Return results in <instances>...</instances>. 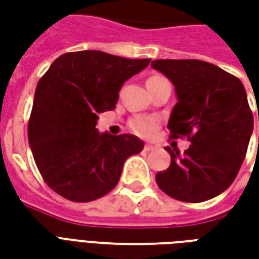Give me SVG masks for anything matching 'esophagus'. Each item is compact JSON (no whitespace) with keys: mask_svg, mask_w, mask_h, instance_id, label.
<instances>
[{"mask_svg":"<svg viewBox=\"0 0 259 259\" xmlns=\"http://www.w3.org/2000/svg\"><path fill=\"white\" fill-rule=\"evenodd\" d=\"M152 150H155V146H152V144H146L144 146V151H152Z\"/></svg>","mask_w":259,"mask_h":259,"instance_id":"esophagus-1","label":"esophagus"}]
</instances>
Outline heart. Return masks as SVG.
Listing matches in <instances>:
<instances>
[{
	"instance_id": "obj_1",
	"label": "heart",
	"mask_w": 259,
	"mask_h": 259,
	"mask_svg": "<svg viewBox=\"0 0 259 259\" xmlns=\"http://www.w3.org/2000/svg\"><path fill=\"white\" fill-rule=\"evenodd\" d=\"M152 77H162V76H152ZM158 126H159L158 119L151 118V116H139V118H135L130 122V129L141 137L151 136L158 129Z\"/></svg>"
}]
</instances>
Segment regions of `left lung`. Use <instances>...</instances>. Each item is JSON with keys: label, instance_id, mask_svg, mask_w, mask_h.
Segmentation results:
<instances>
[{"label": "left lung", "instance_id": "obj_1", "mask_svg": "<svg viewBox=\"0 0 259 259\" xmlns=\"http://www.w3.org/2000/svg\"><path fill=\"white\" fill-rule=\"evenodd\" d=\"M151 66L174 83L178 96L168 122L170 139L191 143L185 154L165 148L170 165L155 176L158 187L185 202L211 200L233 183L250 143L254 118L244 85L198 59H158Z\"/></svg>", "mask_w": 259, "mask_h": 259}]
</instances>
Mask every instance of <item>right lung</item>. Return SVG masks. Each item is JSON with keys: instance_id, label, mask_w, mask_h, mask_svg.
Wrapping results in <instances>:
<instances>
[{"instance_id": "obj_1", "label": "right lung", "mask_w": 259, "mask_h": 259, "mask_svg": "<svg viewBox=\"0 0 259 259\" xmlns=\"http://www.w3.org/2000/svg\"><path fill=\"white\" fill-rule=\"evenodd\" d=\"M151 59H127L102 51L66 53L37 83L27 136L44 182L74 202H89L118 185L124 161L143 150L133 135L96 129L112 111L127 79Z\"/></svg>"}]
</instances>
